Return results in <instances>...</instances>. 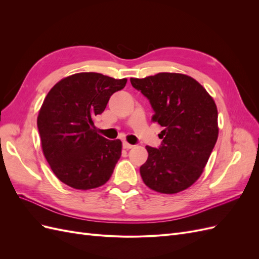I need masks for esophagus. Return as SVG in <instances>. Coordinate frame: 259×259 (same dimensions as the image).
<instances>
[{
  "mask_svg": "<svg viewBox=\"0 0 259 259\" xmlns=\"http://www.w3.org/2000/svg\"><path fill=\"white\" fill-rule=\"evenodd\" d=\"M133 147H134V146L128 144V143H126V142L123 143V148H124V149H127V150H128V149H132Z\"/></svg>",
  "mask_w": 259,
  "mask_h": 259,
  "instance_id": "esophagus-1",
  "label": "esophagus"
}]
</instances>
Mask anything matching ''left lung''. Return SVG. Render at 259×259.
<instances>
[{"mask_svg":"<svg viewBox=\"0 0 259 259\" xmlns=\"http://www.w3.org/2000/svg\"><path fill=\"white\" fill-rule=\"evenodd\" d=\"M149 100L152 121L164 130L159 148L147 146L140 175L150 189L177 193L201 176L218 137L217 108L206 90L191 76L162 72L131 79Z\"/></svg>","mask_w":259,"mask_h":259,"instance_id":"8db88e82","label":"left lung"}]
</instances>
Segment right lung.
Masks as SVG:
<instances>
[{
	"instance_id": "1",
	"label": "right lung",
	"mask_w": 259,
	"mask_h": 259,
	"mask_svg": "<svg viewBox=\"0 0 259 259\" xmlns=\"http://www.w3.org/2000/svg\"><path fill=\"white\" fill-rule=\"evenodd\" d=\"M126 82L82 72L65 77L49 92L38 112L37 128L46 161L60 182L89 190L111 177L122 143L97 134L93 119L104 112L112 94Z\"/></svg>"
}]
</instances>
